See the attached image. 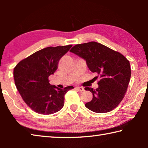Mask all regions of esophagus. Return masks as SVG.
Returning a JSON list of instances; mask_svg holds the SVG:
<instances>
[{
  "label": "esophagus",
  "mask_w": 148,
  "mask_h": 148,
  "mask_svg": "<svg viewBox=\"0 0 148 148\" xmlns=\"http://www.w3.org/2000/svg\"><path fill=\"white\" fill-rule=\"evenodd\" d=\"M76 88L78 89L79 91H84V87H77Z\"/></svg>",
  "instance_id": "obj_1"
}]
</instances>
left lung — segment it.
Returning a JSON list of instances; mask_svg holds the SVG:
<instances>
[{"mask_svg": "<svg viewBox=\"0 0 148 148\" xmlns=\"http://www.w3.org/2000/svg\"><path fill=\"white\" fill-rule=\"evenodd\" d=\"M86 61L88 68L101 79L96 89L86 87L92 99L85 104L96 113H106L118 106L124 98L131 76L129 61L119 52L96 42L75 45L70 51Z\"/></svg>", "mask_w": 148, "mask_h": 148, "instance_id": "8db88e82", "label": "left lung"}]
</instances>
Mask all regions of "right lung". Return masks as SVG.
Returning <instances> with one entry per match:
<instances>
[{
  "instance_id": "right-lung-1",
  "label": "right lung",
  "mask_w": 148,
  "mask_h": 148,
  "mask_svg": "<svg viewBox=\"0 0 148 148\" xmlns=\"http://www.w3.org/2000/svg\"><path fill=\"white\" fill-rule=\"evenodd\" d=\"M72 46L46 47L23 59L14 68L17 89L27 106L36 113L49 115L59 111L64 106L65 94L74 88L68 86L59 89L50 84L48 79Z\"/></svg>"
}]
</instances>
